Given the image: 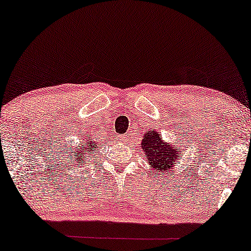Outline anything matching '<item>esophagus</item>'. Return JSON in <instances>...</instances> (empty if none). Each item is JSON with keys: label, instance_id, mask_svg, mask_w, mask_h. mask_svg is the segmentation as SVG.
<instances>
[{"label": "esophagus", "instance_id": "obj_1", "mask_svg": "<svg viewBox=\"0 0 251 251\" xmlns=\"http://www.w3.org/2000/svg\"><path fill=\"white\" fill-rule=\"evenodd\" d=\"M125 137H126V135H125Z\"/></svg>", "mask_w": 251, "mask_h": 251}]
</instances>
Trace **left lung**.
<instances>
[{
  "instance_id": "8db88e82",
  "label": "left lung",
  "mask_w": 251,
  "mask_h": 251,
  "mask_svg": "<svg viewBox=\"0 0 251 251\" xmlns=\"http://www.w3.org/2000/svg\"><path fill=\"white\" fill-rule=\"evenodd\" d=\"M142 146L150 165H152L155 172L164 174L169 170L173 171L176 164L180 163L181 147L166 144L162 140V135L156 130L152 129L146 133L142 141Z\"/></svg>"
}]
</instances>
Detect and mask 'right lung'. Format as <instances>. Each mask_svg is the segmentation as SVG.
I'll list each match as a JSON object with an SVG mask.
<instances>
[{"mask_svg": "<svg viewBox=\"0 0 251 251\" xmlns=\"http://www.w3.org/2000/svg\"><path fill=\"white\" fill-rule=\"evenodd\" d=\"M97 144L98 142L95 141L93 136L85 137L82 140L81 144H79L80 146L75 147V150L71 151L73 155L70 157L74 158V161H78L79 164H81L83 160H87V157H90V154L93 153V150L96 149Z\"/></svg>", "mask_w": 251, "mask_h": 251, "instance_id": "obj_1", "label": "right lung"}]
</instances>
